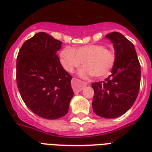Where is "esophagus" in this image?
Wrapping results in <instances>:
<instances>
[{"mask_svg": "<svg viewBox=\"0 0 152 152\" xmlns=\"http://www.w3.org/2000/svg\"><path fill=\"white\" fill-rule=\"evenodd\" d=\"M86 86H87L86 82H83L81 80H79L76 78H73L72 80V89L75 93L80 92L83 88Z\"/></svg>", "mask_w": 152, "mask_h": 152, "instance_id": "34e87169", "label": "esophagus"}]
</instances>
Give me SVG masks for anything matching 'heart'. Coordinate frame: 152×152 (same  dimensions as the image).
<instances>
[{
	"instance_id": "heart-1",
	"label": "heart",
	"mask_w": 152,
	"mask_h": 152,
	"mask_svg": "<svg viewBox=\"0 0 152 152\" xmlns=\"http://www.w3.org/2000/svg\"><path fill=\"white\" fill-rule=\"evenodd\" d=\"M61 65L68 72H72L81 64L84 67L80 75L83 77L92 75L103 78L111 74L115 63V53L103 45L89 44L76 48L66 46L59 53Z\"/></svg>"
}]
</instances>
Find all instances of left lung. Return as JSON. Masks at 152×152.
<instances>
[{
  "instance_id": "8db88e82",
  "label": "left lung",
  "mask_w": 152,
  "mask_h": 152,
  "mask_svg": "<svg viewBox=\"0 0 152 152\" xmlns=\"http://www.w3.org/2000/svg\"><path fill=\"white\" fill-rule=\"evenodd\" d=\"M112 41L115 63L112 75L104 81L93 83L92 107L100 117L116 118L129 111L140 88L141 66L133 43L117 31L106 36Z\"/></svg>"
}]
</instances>
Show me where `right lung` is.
<instances>
[{
    "mask_svg": "<svg viewBox=\"0 0 152 152\" xmlns=\"http://www.w3.org/2000/svg\"><path fill=\"white\" fill-rule=\"evenodd\" d=\"M62 42L38 32L22 45L17 57L18 91L28 108L40 117L55 120L67 113L73 92L72 76L60 63Z\"/></svg>",
    "mask_w": 152,
    "mask_h": 152,
    "instance_id": "add662e5",
    "label": "right lung"
}]
</instances>
